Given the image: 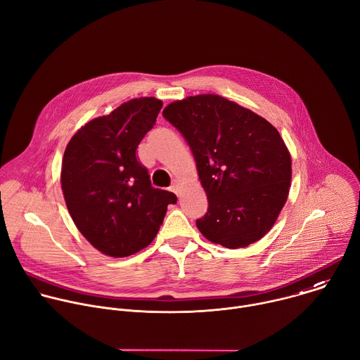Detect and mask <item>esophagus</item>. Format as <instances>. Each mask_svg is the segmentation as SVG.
<instances>
[{
  "instance_id": "34e87169",
  "label": "esophagus",
  "mask_w": 360,
  "mask_h": 360,
  "mask_svg": "<svg viewBox=\"0 0 360 360\" xmlns=\"http://www.w3.org/2000/svg\"><path fill=\"white\" fill-rule=\"evenodd\" d=\"M169 191H171V192H174V193H175V195H178V196L181 195V191H179V185H178L176 182H174V184L169 186Z\"/></svg>"
}]
</instances>
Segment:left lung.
Returning a JSON list of instances; mask_svg holds the SVG:
<instances>
[{
    "mask_svg": "<svg viewBox=\"0 0 360 360\" xmlns=\"http://www.w3.org/2000/svg\"><path fill=\"white\" fill-rule=\"evenodd\" d=\"M162 115L193 154L207 212L196 220L209 242L248 248L276 223L291 185V155L276 127L217 94L189 96Z\"/></svg>",
    "mask_w": 360,
    "mask_h": 360,
    "instance_id": "left-lung-1",
    "label": "left lung"
}]
</instances>
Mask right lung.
Returning a JSON list of instances; mask_svg holds the SVG:
<instances>
[{"label": "right lung", "instance_id": "right-lung-1", "mask_svg": "<svg viewBox=\"0 0 360 360\" xmlns=\"http://www.w3.org/2000/svg\"><path fill=\"white\" fill-rule=\"evenodd\" d=\"M162 101L140 97L93 118L70 139L60 182L68 210L86 240L110 257L147 248L158 233L172 192L151 185L136 151L154 127Z\"/></svg>", "mask_w": 360, "mask_h": 360}]
</instances>
